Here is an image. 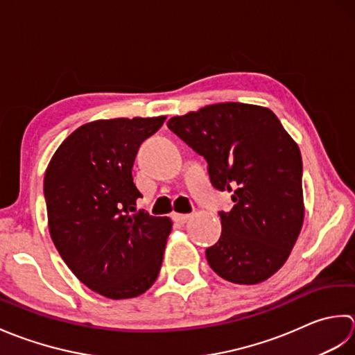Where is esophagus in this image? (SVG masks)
<instances>
[{
	"label": "esophagus",
	"mask_w": 355,
	"mask_h": 355,
	"mask_svg": "<svg viewBox=\"0 0 355 355\" xmlns=\"http://www.w3.org/2000/svg\"><path fill=\"white\" fill-rule=\"evenodd\" d=\"M190 218H191V214H179V213L173 214V219H175L178 223H185Z\"/></svg>",
	"instance_id": "1"
}]
</instances>
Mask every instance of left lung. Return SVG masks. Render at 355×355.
I'll return each instance as SVG.
<instances>
[{"instance_id": "8db88e82", "label": "left lung", "mask_w": 355, "mask_h": 355, "mask_svg": "<svg viewBox=\"0 0 355 355\" xmlns=\"http://www.w3.org/2000/svg\"><path fill=\"white\" fill-rule=\"evenodd\" d=\"M167 127L204 156L211 185L233 193L222 234L205 256L213 271L256 285L286 262L303 223L302 156L270 108L223 103L175 116Z\"/></svg>"}]
</instances>
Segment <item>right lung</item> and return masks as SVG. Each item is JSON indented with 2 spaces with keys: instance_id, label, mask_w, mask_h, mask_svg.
Listing matches in <instances>:
<instances>
[{
  "instance_id": "obj_1",
  "label": "right lung",
  "mask_w": 355,
  "mask_h": 355,
  "mask_svg": "<svg viewBox=\"0 0 355 355\" xmlns=\"http://www.w3.org/2000/svg\"><path fill=\"white\" fill-rule=\"evenodd\" d=\"M165 116L101 119L75 130L44 176L49 231L71 272L108 299H132L155 284L171 231L168 218L139 209L132 168Z\"/></svg>"
}]
</instances>
